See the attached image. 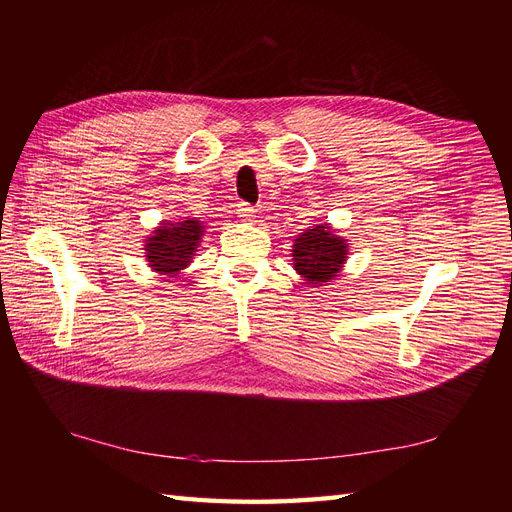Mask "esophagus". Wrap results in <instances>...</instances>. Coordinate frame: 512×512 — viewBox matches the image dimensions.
<instances>
[{
	"instance_id": "34e87169",
	"label": "esophagus",
	"mask_w": 512,
	"mask_h": 512,
	"mask_svg": "<svg viewBox=\"0 0 512 512\" xmlns=\"http://www.w3.org/2000/svg\"><path fill=\"white\" fill-rule=\"evenodd\" d=\"M237 213H239V218L243 222H254V218H256V209L252 205H247V203H241Z\"/></svg>"
}]
</instances>
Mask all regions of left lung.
<instances>
[{"label":"left lung","mask_w":512,"mask_h":512,"mask_svg":"<svg viewBox=\"0 0 512 512\" xmlns=\"http://www.w3.org/2000/svg\"><path fill=\"white\" fill-rule=\"evenodd\" d=\"M350 245L331 224H316L299 232L292 243V267L309 286H327L342 273Z\"/></svg>","instance_id":"1"}]
</instances>
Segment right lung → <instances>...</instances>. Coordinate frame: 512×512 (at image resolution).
I'll return each instance as SVG.
<instances>
[{
    "label": "right lung",
    "instance_id": "right-lung-1",
    "mask_svg": "<svg viewBox=\"0 0 512 512\" xmlns=\"http://www.w3.org/2000/svg\"><path fill=\"white\" fill-rule=\"evenodd\" d=\"M205 224L198 218H185L179 222H160L145 237V260L162 277H177L183 269L190 267L196 256L200 241L205 237Z\"/></svg>",
    "mask_w": 512,
    "mask_h": 512
}]
</instances>
